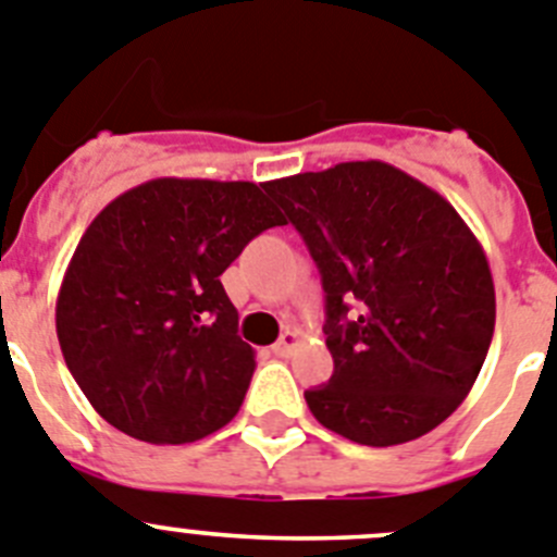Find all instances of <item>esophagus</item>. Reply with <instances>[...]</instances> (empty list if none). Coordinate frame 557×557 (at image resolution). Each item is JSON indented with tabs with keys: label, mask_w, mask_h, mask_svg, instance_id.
Returning a JSON list of instances; mask_svg holds the SVG:
<instances>
[{
	"label": "esophagus",
	"mask_w": 557,
	"mask_h": 557,
	"mask_svg": "<svg viewBox=\"0 0 557 557\" xmlns=\"http://www.w3.org/2000/svg\"><path fill=\"white\" fill-rule=\"evenodd\" d=\"M299 344V333L297 330H285L283 335H280V341L272 347V352L277 355V358H288L290 352H294V347Z\"/></svg>",
	"instance_id": "1"
}]
</instances>
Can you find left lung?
<instances>
[{
    "mask_svg": "<svg viewBox=\"0 0 557 557\" xmlns=\"http://www.w3.org/2000/svg\"><path fill=\"white\" fill-rule=\"evenodd\" d=\"M267 191L322 274L335 369L327 385L305 391L315 422L366 447L438 428L472 391L497 319L469 224L383 160L272 180Z\"/></svg>",
    "mask_w": 557,
    "mask_h": 557,
    "instance_id": "8db88e82",
    "label": "left lung"
}]
</instances>
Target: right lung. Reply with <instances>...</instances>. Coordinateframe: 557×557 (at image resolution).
Segmentation results:
<instances>
[{"mask_svg": "<svg viewBox=\"0 0 557 557\" xmlns=\"http://www.w3.org/2000/svg\"><path fill=\"white\" fill-rule=\"evenodd\" d=\"M285 216L267 183L158 177L99 210L58 290L69 372L104 422L149 444H191L238 413L255 349L222 274Z\"/></svg>", "mask_w": 557, "mask_h": 557, "instance_id": "obj_1", "label": "right lung"}]
</instances>
